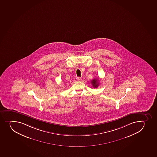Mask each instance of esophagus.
Returning a JSON list of instances; mask_svg holds the SVG:
<instances>
[{
    "instance_id": "1",
    "label": "esophagus",
    "mask_w": 157,
    "mask_h": 157,
    "mask_svg": "<svg viewBox=\"0 0 157 157\" xmlns=\"http://www.w3.org/2000/svg\"><path fill=\"white\" fill-rule=\"evenodd\" d=\"M77 81H80L81 80V78L80 77H77Z\"/></svg>"
}]
</instances>
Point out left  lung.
<instances>
[{
	"mask_svg": "<svg viewBox=\"0 0 157 157\" xmlns=\"http://www.w3.org/2000/svg\"><path fill=\"white\" fill-rule=\"evenodd\" d=\"M98 81H99L98 79H94L91 80V83L92 84V85L94 88H97L99 86V83Z\"/></svg>",
	"mask_w": 157,
	"mask_h": 157,
	"instance_id": "left-lung-1",
	"label": "left lung"
}]
</instances>
